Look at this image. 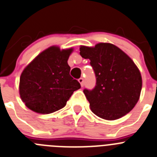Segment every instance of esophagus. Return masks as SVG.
Listing matches in <instances>:
<instances>
[{"instance_id":"esophagus-1","label":"esophagus","mask_w":157,"mask_h":157,"mask_svg":"<svg viewBox=\"0 0 157 157\" xmlns=\"http://www.w3.org/2000/svg\"><path fill=\"white\" fill-rule=\"evenodd\" d=\"M78 81L80 84V85H81V87H83V86H84V78L80 77V78L78 80Z\"/></svg>"}]
</instances>
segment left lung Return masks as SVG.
Returning a JSON list of instances; mask_svg holds the SVG:
<instances>
[{"label": "left lung", "instance_id": "1", "mask_svg": "<svg viewBox=\"0 0 157 157\" xmlns=\"http://www.w3.org/2000/svg\"><path fill=\"white\" fill-rule=\"evenodd\" d=\"M80 52L90 59L96 77L95 87L84 90L91 111L108 121L128 113L138 102L142 86L140 71L132 59L109 43L80 46Z\"/></svg>", "mask_w": 157, "mask_h": 157}]
</instances>
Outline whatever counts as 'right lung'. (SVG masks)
Segmentation results:
<instances>
[{
    "mask_svg": "<svg viewBox=\"0 0 157 157\" xmlns=\"http://www.w3.org/2000/svg\"><path fill=\"white\" fill-rule=\"evenodd\" d=\"M73 48L52 46L38 55L24 69L19 80V94L33 112L48 114L66 105L73 91L80 88L70 75L68 59Z\"/></svg>",
    "mask_w": 157,
    "mask_h": 157,
    "instance_id": "right-lung-1",
    "label": "right lung"
}]
</instances>
